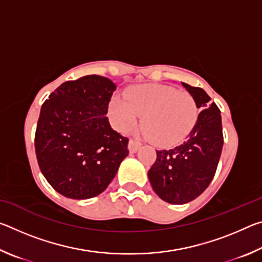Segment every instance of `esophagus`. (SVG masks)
I'll use <instances>...</instances> for the list:
<instances>
[{"label": "esophagus", "mask_w": 262, "mask_h": 262, "mask_svg": "<svg viewBox=\"0 0 262 262\" xmlns=\"http://www.w3.org/2000/svg\"><path fill=\"white\" fill-rule=\"evenodd\" d=\"M140 147H141V143H140V142L135 141V140L130 139L129 142H128V149H129L130 154H135L137 150L140 149Z\"/></svg>", "instance_id": "34e87169"}]
</instances>
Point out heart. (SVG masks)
I'll return each mask as SVG.
<instances>
[{
  "label": "heart",
  "instance_id": "1",
  "mask_svg": "<svg viewBox=\"0 0 262 262\" xmlns=\"http://www.w3.org/2000/svg\"><path fill=\"white\" fill-rule=\"evenodd\" d=\"M141 114L145 136L158 147L180 143L199 118L198 101L189 92L162 84H141L125 97L115 96L108 106V117L115 129L126 132Z\"/></svg>",
  "mask_w": 262,
  "mask_h": 262
}]
</instances>
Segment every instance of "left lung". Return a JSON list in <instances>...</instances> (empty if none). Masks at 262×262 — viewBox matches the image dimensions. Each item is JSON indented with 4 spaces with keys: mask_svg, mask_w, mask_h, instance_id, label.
Instances as JSON below:
<instances>
[{
    "mask_svg": "<svg viewBox=\"0 0 262 262\" xmlns=\"http://www.w3.org/2000/svg\"><path fill=\"white\" fill-rule=\"evenodd\" d=\"M183 86L198 101V121L184 143L168 150H156L150 167V184L162 200L184 205L205 192L214 178L223 148L221 111L201 88Z\"/></svg>",
    "mask_w": 262,
    "mask_h": 262,
    "instance_id": "8db88e82",
    "label": "left lung"
}]
</instances>
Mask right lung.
Here are the masks:
<instances>
[{
	"label": "right lung",
	"mask_w": 262,
	"mask_h": 262,
	"mask_svg": "<svg viewBox=\"0 0 262 262\" xmlns=\"http://www.w3.org/2000/svg\"><path fill=\"white\" fill-rule=\"evenodd\" d=\"M117 85L88 75L62 83L42 104L34 148L41 173L57 193L84 200L107 188L128 151V139L106 117Z\"/></svg>",
	"instance_id": "add662e5"
}]
</instances>
